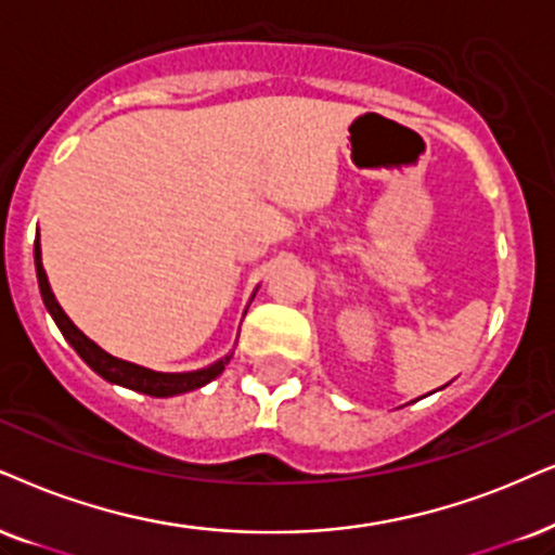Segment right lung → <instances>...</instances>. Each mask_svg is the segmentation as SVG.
<instances>
[{"label":"right lung","instance_id":"1","mask_svg":"<svg viewBox=\"0 0 555 555\" xmlns=\"http://www.w3.org/2000/svg\"><path fill=\"white\" fill-rule=\"evenodd\" d=\"M35 271H38L40 294H43L48 312L53 314L55 325H59L63 338L72 343L76 353H79L81 359L87 361L102 378H107L109 384H120V387H128L132 391H140V395H149V397H177V395H186V391L205 387V384L220 376L230 363V359H233V353H228L225 359L215 361L212 366L199 369V371H186V374H160V371H151L145 366H138V363L115 359V356H109L107 350L96 346L94 340H89L87 335H83L81 330L68 320V314L61 310L59 299H55L51 284H48L43 258H40V237H35Z\"/></svg>","mask_w":555,"mask_h":555}]
</instances>
